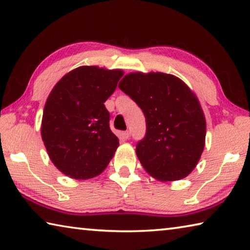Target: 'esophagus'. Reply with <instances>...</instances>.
<instances>
[{
    "mask_svg": "<svg viewBox=\"0 0 250 250\" xmlns=\"http://www.w3.org/2000/svg\"><path fill=\"white\" fill-rule=\"evenodd\" d=\"M130 135H131V133H130L129 130H126V131H125V132H124V138L125 139V140H129Z\"/></svg>",
    "mask_w": 250,
    "mask_h": 250,
    "instance_id": "esophagus-1",
    "label": "esophagus"
}]
</instances>
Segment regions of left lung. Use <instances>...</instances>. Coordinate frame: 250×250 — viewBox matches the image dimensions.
<instances>
[{
  "label": "left lung",
  "instance_id": "8db88e82",
  "mask_svg": "<svg viewBox=\"0 0 250 250\" xmlns=\"http://www.w3.org/2000/svg\"><path fill=\"white\" fill-rule=\"evenodd\" d=\"M119 88L145 113L146 135L135 152L147 173L160 181L188 176L204 150L206 122L200 103L175 76L126 75Z\"/></svg>",
  "mask_w": 250,
  "mask_h": 250
}]
</instances>
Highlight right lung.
Listing matches in <instances>:
<instances>
[{
  "label": "right lung",
  "mask_w": 250,
  "mask_h": 250,
  "mask_svg": "<svg viewBox=\"0 0 250 250\" xmlns=\"http://www.w3.org/2000/svg\"><path fill=\"white\" fill-rule=\"evenodd\" d=\"M124 76L119 69L78 67L53 88L45 104L42 139L59 171L91 179L107 167L119 140L110 130L104 101Z\"/></svg>",
  "instance_id": "obj_1"
}]
</instances>
